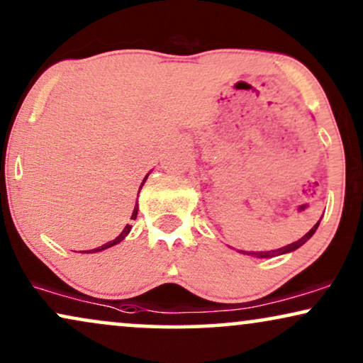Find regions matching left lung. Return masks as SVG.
I'll return each instance as SVG.
<instances>
[{
	"label": "left lung",
	"instance_id": "left-lung-1",
	"mask_svg": "<svg viewBox=\"0 0 363 363\" xmlns=\"http://www.w3.org/2000/svg\"><path fill=\"white\" fill-rule=\"evenodd\" d=\"M320 221H322V219H320ZM320 221L315 224L313 228L310 229L308 233H306V235L301 238V240H298V241H295V242H291V245H288V246H283V247H279V250H272V251H241L242 255H250V256H255V258H273V256H279V255H286V253H291V251H295V250H298V247L300 246H303L306 241L310 240L311 236L315 235V231H316V228H318V224H320Z\"/></svg>",
	"mask_w": 363,
	"mask_h": 363
}]
</instances>
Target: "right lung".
Here are the masks:
<instances>
[{"label":"right lung","mask_w":363,"mask_h":363,"mask_svg":"<svg viewBox=\"0 0 363 363\" xmlns=\"http://www.w3.org/2000/svg\"><path fill=\"white\" fill-rule=\"evenodd\" d=\"M150 174V172H149ZM149 174L147 176L144 177V181H142V184H140V187H139V192H140V189H142V186H144V182L147 181V177H149ZM137 211H139V204L135 203V208H134V213H132V216H130V219H135L137 218ZM130 229H132V226L130 224H127L125 228H123V231L121 233V235H118L116 240L113 241H108V242H105V245H102V246H99V247H95V250H89V251H84V253H99V251H104V250H107V247H112V246H116V245H118V242H121L123 238H125L128 233H130ZM82 253V251H80Z\"/></svg>","instance_id":"1"}]
</instances>
